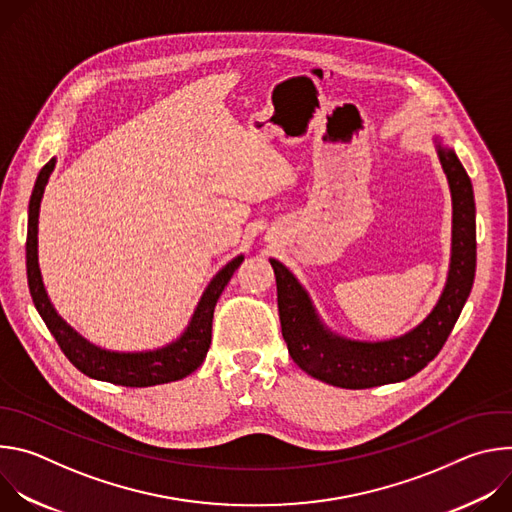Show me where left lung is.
<instances>
[{
    "instance_id": "8db88e82",
    "label": "left lung",
    "mask_w": 512,
    "mask_h": 512,
    "mask_svg": "<svg viewBox=\"0 0 512 512\" xmlns=\"http://www.w3.org/2000/svg\"><path fill=\"white\" fill-rule=\"evenodd\" d=\"M433 141L452 194V257L440 300L415 328L377 342L340 336L322 322L298 277L277 259H269L275 271L281 334L289 356L302 371L322 383L342 389H369L405 381L437 356L460 318L476 273L474 190L456 152L442 143L440 135Z\"/></svg>"
}]
</instances>
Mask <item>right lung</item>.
Instances as JSON below:
<instances>
[{
	"instance_id": "right-lung-1",
	"label": "right lung",
	"mask_w": 512,
	"mask_h": 512,
	"mask_svg": "<svg viewBox=\"0 0 512 512\" xmlns=\"http://www.w3.org/2000/svg\"><path fill=\"white\" fill-rule=\"evenodd\" d=\"M56 166V158H52L38 174L30 206H28V239H26V271H28V287L34 300L38 314L48 326L50 334L56 338L60 350L75 367L91 379L107 381L123 387H152L162 383H172L194 373L206 358L212 338V316L214 306L221 298L225 285L231 281L235 269L243 263V255L231 259L221 271H218L202 296L194 314L184 328V332L172 340L170 344L156 350H141V352H117L101 348L81 336L58 312L54 310L46 287L42 281L40 265H38V216L40 202L44 196V188L48 178Z\"/></svg>"
}]
</instances>
